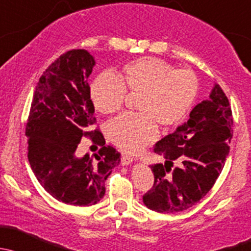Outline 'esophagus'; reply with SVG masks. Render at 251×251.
<instances>
[{
  "instance_id": "34e87169",
  "label": "esophagus",
  "mask_w": 251,
  "mask_h": 251,
  "mask_svg": "<svg viewBox=\"0 0 251 251\" xmlns=\"http://www.w3.org/2000/svg\"><path fill=\"white\" fill-rule=\"evenodd\" d=\"M134 162V159L131 158V157L129 156H126V154H122V157H121V164L122 165H129L131 164Z\"/></svg>"
}]
</instances>
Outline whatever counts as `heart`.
<instances>
[{"label": "heart", "mask_w": 251, "mask_h": 251, "mask_svg": "<svg viewBox=\"0 0 251 251\" xmlns=\"http://www.w3.org/2000/svg\"><path fill=\"white\" fill-rule=\"evenodd\" d=\"M126 89L140 94L138 113H125L108 125L110 140L126 152H136L156 136L157 125L168 129L185 121L197 99L200 83L196 74L175 69L157 58H141L126 64L121 79L101 74L90 84L97 110L115 113L125 104Z\"/></svg>", "instance_id": "obj_1"}]
</instances>
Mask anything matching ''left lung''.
<instances>
[{"mask_svg":"<svg viewBox=\"0 0 251 251\" xmlns=\"http://www.w3.org/2000/svg\"><path fill=\"white\" fill-rule=\"evenodd\" d=\"M232 126L228 99L215 84L209 99L193 107L187 122L154 145V153L165 162L151 165L154 182L144 195L145 205L157 213H177L202 200L224 169Z\"/></svg>","mask_w":251,"mask_h":251,"instance_id":"obj_1","label":"left lung"}]
</instances>
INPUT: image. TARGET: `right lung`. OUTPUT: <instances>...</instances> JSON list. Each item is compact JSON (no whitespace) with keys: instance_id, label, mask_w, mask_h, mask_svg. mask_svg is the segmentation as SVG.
<instances>
[{"instance_id":"1","label":"right lung","mask_w":251,"mask_h":251,"mask_svg":"<svg viewBox=\"0 0 251 251\" xmlns=\"http://www.w3.org/2000/svg\"><path fill=\"white\" fill-rule=\"evenodd\" d=\"M95 60L84 49H72L48 66L31 102L25 135L27 158L38 182L55 200L71 205L97 204L121 153L105 146L90 100L88 77ZM89 136L102 149L92 157L75 156L80 139Z\"/></svg>"}]
</instances>
